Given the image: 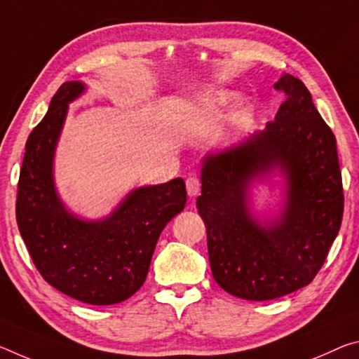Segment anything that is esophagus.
<instances>
[{
	"label": "esophagus",
	"mask_w": 359,
	"mask_h": 359,
	"mask_svg": "<svg viewBox=\"0 0 359 359\" xmlns=\"http://www.w3.org/2000/svg\"><path fill=\"white\" fill-rule=\"evenodd\" d=\"M201 190V180L198 177H189L187 179V191L190 196H196Z\"/></svg>",
	"instance_id": "obj_1"
}]
</instances>
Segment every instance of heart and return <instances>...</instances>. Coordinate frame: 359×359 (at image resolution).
<instances>
[{
	"label": "heart",
	"instance_id": "obj_1",
	"mask_svg": "<svg viewBox=\"0 0 359 359\" xmlns=\"http://www.w3.org/2000/svg\"><path fill=\"white\" fill-rule=\"evenodd\" d=\"M231 100V95L229 94H219L209 100V107L214 108V110H219V108H224L225 105H229V102Z\"/></svg>",
	"mask_w": 359,
	"mask_h": 359
}]
</instances>
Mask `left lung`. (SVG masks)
<instances>
[{
  "label": "left lung",
  "instance_id": "8db88e82",
  "mask_svg": "<svg viewBox=\"0 0 359 359\" xmlns=\"http://www.w3.org/2000/svg\"><path fill=\"white\" fill-rule=\"evenodd\" d=\"M273 88L286 95L275 121L235 149L204 159L196 200L214 280L229 294L254 302L310 284L344 215L334 133L300 79L283 75ZM275 165L288 177V201L280 220L265 229L248 214L245 190L249 180Z\"/></svg>",
  "mask_w": 359,
  "mask_h": 359
}]
</instances>
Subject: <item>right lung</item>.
<instances>
[{"instance_id":"obj_1","label":"right lung","mask_w":359,"mask_h":359,"mask_svg":"<svg viewBox=\"0 0 359 359\" xmlns=\"http://www.w3.org/2000/svg\"><path fill=\"white\" fill-rule=\"evenodd\" d=\"M83 90L79 81L62 84L46 116L28 135L15 219L44 281L79 302L113 305L142 287L158 238L185 208L187 190L177 177L134 190L105 220L84 222L68 214L54 190L53 156L68 104Z\"/></svg>"}]
</instances>
